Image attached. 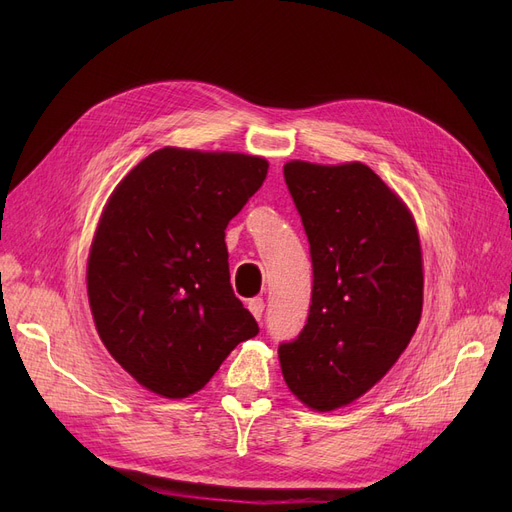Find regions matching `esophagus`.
Returning <instances> with one entry per match:
<instances>
[{
	"instance_id": "obj_1",
	"label": "esophagus",
	"mask_w": 512,
	"mask_h": 512,
	"mask_svg": "<svg viewBox=\"0 0 512 512\" xmlns=\"http://www.w3.org/2000/svg\"><path fill=\"white\" fill-rule=\"evenodd\" d=\"M263 309H265V303H263V299H251L249 301V311L253 313V317L259 321L261 317H263Z\"/></svg>"
}]
</instances>
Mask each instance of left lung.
Returning <instances> with one entry per match:
<instances>
[{"mask_svg": "<svg viewBox=\"0 0 512 512\" xmlns=\"http://www.w3.org/2000/svg\"><path fill=\"white\" fill-rule=\"evenodd\" d=\"M313 263L307 324L278 348L282 375L303 405L334 411L378 384L415 334L423 261L413 215L361 161H288Z\"/></svg>", "mask_w": 512, "mask_h": 512, "instance_id": "obj_1", "label": "left lung"}]
</instances>
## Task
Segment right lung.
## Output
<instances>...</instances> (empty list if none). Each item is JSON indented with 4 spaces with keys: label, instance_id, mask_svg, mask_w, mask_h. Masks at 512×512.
<instances>
[{
    "label": "right lung",
    "instance_id": "add662e5",
    "mask_svg": "<svg viewBox=\"0 0 512 512\" xmlns=\"http://www.w3.org/2000/svg\"><path fill=\"white\" fill-rule=\"evenodd\" d=\"M267 168L255 155L164 147L103 207L87 265L89 305L107 351L147 390L191 396L236 344L259 334L230 286L224 230Z\"/></svg>",
    "mask_w": 512,
    "mask_h": 512
}]
</instances>
